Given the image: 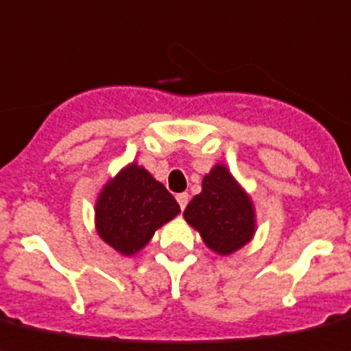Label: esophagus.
<instances>
[{
  "instance_id": "34e87169",
  "label": "esophagus",
  "mask_w": 351,
  "mask_h": 351,
  "mask_svg": "<svg viewBox=\"0 0 351 351\" xmlns=\"http://www.w3.org/2000/svg\"><path fill=\"white\" fill-rule=\"evenodd\" d=\"M176 199H178V202H179V208L184 209L188 206V200H190V195H188L186 191H182V193H178V197H176Z\"/></svg>"
}]
</instances>
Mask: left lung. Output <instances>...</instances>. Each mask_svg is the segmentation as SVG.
<instances>
[{
  "label": "left lung",
  "instance_id": "1",
  "mask_svg": "<svg viewBox=\"0 0 351 351\" xmlns=\"http://www.w3.org/2000/svg\"><path fill=\"white\" fill-rule=\"evenodd\" d=\"M184 218L200 232L204 243L227 256L254 236V209L229 170L217 165L202 181V191L184 209Z\"/></svg>",
  "mask_w": 351,
  "mask_h": 351
}]
</instances>
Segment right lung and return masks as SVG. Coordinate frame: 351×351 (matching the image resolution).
I'll use <instances>...</instances> for the list:
<instances>
[{
	"label": "right lung",
	"instance_id": "add662e5",
	"mask_svg": "<svg viewBox=\"0 0 351 351\" xmlns=\"http://www.w3.org/2000/svg\"><path fill=\"white\" fill-rule=\"evenodd\" d=\"M179 211L172 193L143 167L133 163L101 191L95 206L97 232L115 250L131 256Z\"/></svg>",
	"mask_w": 351,
	"mask_h": 351
}]
</instances>
